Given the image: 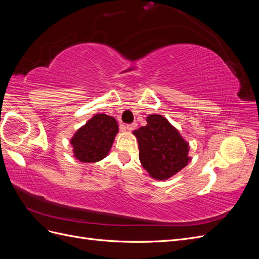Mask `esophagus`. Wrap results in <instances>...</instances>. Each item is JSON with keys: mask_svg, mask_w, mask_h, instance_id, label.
I'll return each instance as SVG.
<instances>
[{"mask_svg": "<svg viewBox=\"0 0 259 259\" xmlns=\"http://www.w3.org/2000/svg\"><path fill=\"white\" fill-rule=\"evenodd\" d=\"M136 127H137V124H136V123L126 124V126H125V128H126L127 131H133V130H135Z\"/></svg>", "mask_w": 259, "mask_h": 259, "instance_id": "34e87169", "label": "esophagus"}]
</instances>
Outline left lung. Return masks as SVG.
Segmentation results:
<instances>
[{"instance_id":"1","label":"left lung","mask_w":259,"mask_h":259,"mask_svg":"<svg viewBox=\"0 0 259 259\" xmlns=\"http://www.w3.org/2000/svg\"><path fill=\"white\" fill-rule=\"evenodd\" d=\"M133 134L138 140L140 163L154 179L171 177L191 160L189 144L163 115L149 114L146 126Z\"/></svg>"}]
</instances>
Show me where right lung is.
<instances>
[{
  "mask_svg": "<svg viewBox=\"0 0 259 259\" xmlns=\"http://www.w3.org/2000/svg\"><path fill=\"white\" fill-rule=\"evenodd\" d=\"M119 132L113 116L97 113L75 132L70 140L74 158L83 163L103 160L110 151L114 137Z\"/></svg>",
  "mask_w": 259,
  "mask_h": 259,
  "instance_id": "right-lung-1",
  "label": "right lung"
}]
</instances>
